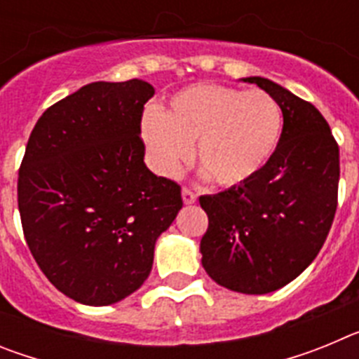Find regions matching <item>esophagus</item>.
Returning <instances> with one entry per match:
<instances>
[{"mask_svg": "<svg viewBox=\"0 0 359 359\" xmlns=\"http://www.w3.org/2000/svg\"><path fill=\"white\" fill-rule=\"evenodd\" d=\"M182 196H183V203H185V205H192V203H196V199H198V194H196V192H192L190 189H187V187L182 190Z\"/></svg>", "mask_w": 359, "mask_h": 359, "instance_id": "esophagus-1", "label": "esophagus"}]
</instances>
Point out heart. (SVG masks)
<instances>
[{"label": "heart", "instance_id": "b5f03b06", "mask_svg": "<svg viewBox=\"0 0 359 359\" xmlns=\"http://www.w3.org/2000/svg\"><path fill=\"white\" fill-rule=\"evenodd\" d=\"M284 129L278 102L266 91L221 84L189 86L170 98L165 113L147 111L142 135L152 163L176 176L192 156L219 187H239L264 170Z\"/></svg>", "mask_w": 359, "mask_h": 359}]
</instances>
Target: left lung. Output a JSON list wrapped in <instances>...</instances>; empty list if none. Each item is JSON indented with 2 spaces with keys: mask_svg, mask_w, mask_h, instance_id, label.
<instances>
[{
  "mask_svg": "<svg viewBox=\"0 0 359 359\" xmlns=\"http://www.w3.org/2000/svg\"><path fill=\"white\" fill-rule=\"evenodd\" d=\"M243 81L278 102L280 144L248 183L199 198L208 215L199 250L219 286L264 294L294 280L327 239L338 207L340 149L313 104L268 79Z\"/></svg>",
  "mask_w": 359,
  "mask_h": 359,
  "instance_id": "8db88e82",
  "label": "left lung"
}]
</instances>
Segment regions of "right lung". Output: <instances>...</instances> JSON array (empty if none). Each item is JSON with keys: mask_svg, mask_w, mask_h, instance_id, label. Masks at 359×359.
<instances>
[{"mask_svg": "<svg viewBox=\"0 0 359 359\" xmlns=\"http://www.w3.org/2000/svg\"><path fill=\"white\" fill-rule=\"evenodd\" d=\"M140 79L91 82L44 111L19 167L28 248L57 290L109 306L149 277L154 244L183 207L182 187L145 167Z\"/></svg>", "mask_w": 359, "mask_h": 359, "instance_id": "obj_1", "label": "right lung"}]
</instances>
